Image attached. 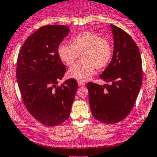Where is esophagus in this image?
Instances as JSON below:
<instances>
[{"label":"esophagus","mask_w":157,"mask_h":157,"mask_svg":"<svg viewBox=\"0 0 157 157\" xmlns=\"http://www.w3.org/2000/svg\"><path fill=\"white\" fill-rule=\"evenodd\" d=\"M78 85L79 86H82L85 85V82L83 81H81V80H78Z\"/></svg>","instance_id":"1"}]
</instances>
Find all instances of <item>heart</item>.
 I'll use <instances>...</instances> for the list:
<instances>
[{
	"label": "heart",
	"instance_id": "obj_1",
	"mask_svg": "<svg viewBox=\"0 0 157 157\" xmlns=\"http://www.w3.org/2000/svg\"><path fill=\"white\" fill-rule=\"evenodd\" d=\"M80 54L81 60L68 69L69 77L86 80L92 76L95 68L102 69L109 65L113 55L111 43L98 34L84 32L75 35L71 44L62 43L57 47V55L65 64L71 65Z\"/></svg>",
	"mask_w": 157,
	"mask_h": 157
}]
</instances>
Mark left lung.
<instances>
[{
	"instance_id": "left-lung-1",
	"label": "left lung",
	"mask_w": 157,
	"mask_h": 157,
	"mask_svg": "<svg viewBox=\"0 0 157 157\" xmlns=\"http://www.w3.org/2000/svg\"><path fill=\"white\" fill-rule=\"evenodd\" d=\"M111 28L114 41L112 60L100 78L111 85L87 83L94 117L106 124L117 123L129 114L142 82V59L138 46L124 30L113 24Z\"/></svg>"
}]
</instances>
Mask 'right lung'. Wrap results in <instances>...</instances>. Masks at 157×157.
Listing matches in <instances>:
<instances>
[{"mask_svg": "<svg viewBox=\"0 0 157 157\" xmlns=\"http://www.w3.org/2000/svg\"><path fill=\"white\" fill-rule=\"evenodd\" d=\"M69 27H40L25 41L18 54L16 77L23 103L43 125L55 126L69 117L78 84L68 79L57 86L66 71L57 55V47Z\"/></svg>", "mask_w": 157, "mask_h": 157, "instance_id": "right-lung-1", "label": "right lung"}]
</instances>
